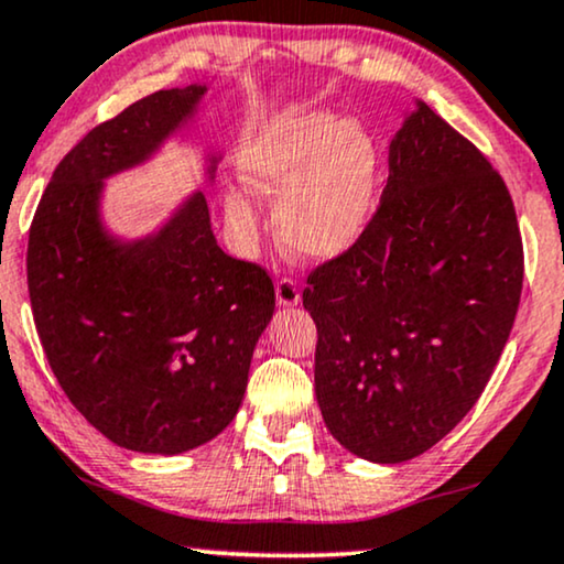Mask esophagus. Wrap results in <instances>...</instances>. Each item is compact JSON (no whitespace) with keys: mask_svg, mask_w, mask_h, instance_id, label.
Here are the masks:
<instances>
[{"mask_svg":"<svg viewBox=\"0 0 564 564\" xmlns=\"http://www.w3.org/2000/svg\"><path fill=\"white\" fill-rule=\"evenodd\" d=\"M276 303L284 305V308H292V305L300 303V290L290 276H282V280L276 282Z\"/></svg>","mask_w":564,"mask_h":564,"instance_id":"obj_1","label":"esophagus"}]
</instances>
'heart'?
I'll use <instances>...</instances> for the list:
<instances>
[{
	"label": "heart",
	"instance_id": "b5f03b06",
	"mask_svg": "<svg viewBox=\"0 0 564 564\" xmlns=\"http://www.w3.org/2000/svg\"><path fill=\"white\" fill-rule=\"evenodd\" d=\"M240 173L256 194L276 202V232L300 259L332 261L368 230L378 150L360 121H339L328 113L292 119L256 139ZM225 207L236 228L253 230L251 196L230 192Z\"/></svg>",
	"mask_w": 564,
	"mask_h": 564
}]
</instances>
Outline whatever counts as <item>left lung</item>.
<instances>
[{"label":"left lung","instance_id":"1","mask_svg":"<svg viewBox=\"0 0 564 564\" xmlns=\"http://www.w3.org/2000/svg\"><path fill=\"white\" fill-rule=\"evenodd\" d=\"M523 288V243L502 175L416 104L389 148L368 230L313 269L316 399L336 441L401 464L443 441L492 376Z\"/></svg>","mask_w":564,"mask_h":564}]
</instances>
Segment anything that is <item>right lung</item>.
Masks as SVG:
<instances>
[{"label":"right lung","mask_w":564,"mask_h":564,"mask_svg":"<svg viewBox=\"0 0 564 564\" xmlns=\"http://www.w3.org/2000/svg\"><path fill=\"white\" fill-rule=\"evenodd\" d=\"M204 93L158 90L87 131L56 165L28 238L33 321L58 386L98 433L137 453L175 456L223 433L274 316L267 269L217 246L202 192L131 243L100 219L104 178L144 163Z\"/></svg>","instance_id":"1"}]
</instances>
